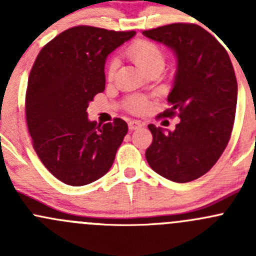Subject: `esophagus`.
<instances>
[{"label":"esophagus","instance_id":"esophagus-1","mask_svg":"<svg viewBox=\"0 0 256 256\" xmlns=\"http://www.w3.org/2000/svg\"><path fill=\"white\" fill-rule=\"evenodd\" d=\"M144 126V122H141V121H138V120H131L130 122H128V128L130 130H136V128H140Z\"/></svg>","mask_w":256,"mask_h":256}]
</instances>
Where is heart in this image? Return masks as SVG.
Masks as SVG:
<instances>
[{
    "instance_id": "obj_1",
    "label": "heart",
    "mask_w": 256,
    "mask_h": 256,
    "mask_svg": "<svg viewBox=\"0 0 256 256\" xmlns=\"http://www.w3.org/2000/svg\"><path fill=\"white\" fill-rule=\"evenodd\" d=\"M128 54L131 59L136 63V66H140L144 72H147L148 69L154 66H164V52L154 42H150L146 40H138L131 43L128 48ZM118 66V60L116 58H112L109 62L106 68V76L109 78H112L116 73V69ZM150 106L148 100L144 98L134 96L128 102V109L130 112L140 114L146 112Z\"/></svg>"
}]
</instances>
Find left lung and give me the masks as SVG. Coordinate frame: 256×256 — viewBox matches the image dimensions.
<instances>
[{
    "label": "left lung",
    "instance_id": "obj_1",
    "mask_svg": "<svg viewBox=\"0 0 256 256\" xmlns=\"http://www.w3.org/2000/svg\"><path fill=\"white\" fill-rule=\"evenodd\" d=\"M142 33L176 54L171 108L160 116L180 118L174 131L148 125L154 140L144 156L162 177L190 182L216 164L230 138L238 99L233 64L226 48L198 24L172 23Z\"/></svg>",
    "mask_w": 256,
    "mask_h": 256
}]
</instances>
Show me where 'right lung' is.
Returning <instances> with one entry per match:
<instances>
[{"instance_id":"obj_1","label":"right lung","mask_w":256,"mask_h":256,"mask_svg":"<svg viewBox=\"0 0 256 256\" xmlns=\"http://www.w3.org/2000/svg\"><path fill=\"white\" fill-rule=\"evenodd\" d=\"M135 34L76 26L47 43L30 69L26 121L33 148L66 184H89L112 168L128 124L90 121L86 109L105 89L106 56Z\"/></svg>"}]
</instances>
